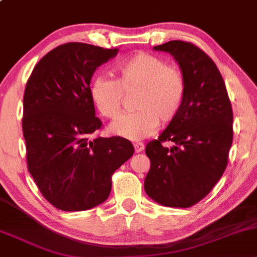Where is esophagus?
I'll list each match as a JSON object with an SVG mask.
<instances>
[{"mask_svg":"<svg viewBox=\"0 0 257 257\" xmlns=\"http://www.w3.org/2000/svg\"><path fill=\"white\" fill-rule=\"evenodd\" d=\"M134 150H136V153H142L144 150V144L143 143H134Z\"/></svg>","mask_w":257,"mask_h":257,"instance_id":"1","label":"esophagus"}]
</instances>
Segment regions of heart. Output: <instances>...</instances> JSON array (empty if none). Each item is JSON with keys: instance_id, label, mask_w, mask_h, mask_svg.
<instances>
[{"instance_id": "b5f03b06", "label": "heart", "mask_w": 257, "mask_h": 257, "mask_svg": "<svg viewBox=\"0 0 257 257\" xmlns=\"http://www.w3.org/2000/svg\"><path fill=\"white\" fill-rule=\"evenodd\" d=\"M117 79L96 76L90 86L94 107L108 119H114L121 110L124 92L138 90L136 112L123 115L110 124L114 136L131 140L149 137L161 123H170L182 107L186 82L182 71L167 65L164 59L148 53H137L114 67Z\"/></svg>"}]
</instances>
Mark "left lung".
I'll use <instances>...</instances> for the list:
<instances>
[{
    "mask_svg": "<svg viewBox=\"0 0 257 257\" xmlns=\"http://www.w3.org/2000/svg\"><path fill=\"white\" fill-rule=\"evenodd\" d=\"M154 50L174 56L186 92L177 117L147 144L150 170L144 188L163 206L188 208L203 199L224 174L233 143V109L219 70L203 50L182 40Z\"/></svg>",
    "mask_w": 257,
    "mask_h": 257,
    "instance_id": "1",
    "label": "left lung"
}]
</instances>
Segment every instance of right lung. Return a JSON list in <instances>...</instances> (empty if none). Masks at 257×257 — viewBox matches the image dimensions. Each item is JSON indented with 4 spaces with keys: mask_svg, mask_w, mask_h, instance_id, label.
I'll use <instances>...</instances> for the list:
<instances>
[{
    "mask_svg": "<svg viewBox=\"0 0 257 257\" xmlns=\"http://www.w3.org/2000/svg\"><path fill=\"white\" fill-rule=\"evenodd\" d=\"M117 54V48L66 43L43 56L27 81L22 119L27 164L40 193L58 209L79 212L103 203L112 175L134 154L124 138L90 140L102 126L91 79Z\"/></svg>",
    "mask_w": 257,
    "mask_h": 257,
    "instance_id": "right-lung-1",
    "label": "right lung"
}]
</instances>
